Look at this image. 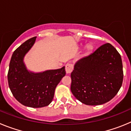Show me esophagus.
Instances as JSON below:
<instances>
[{
    "label": "esophagus",
    "mask_w": 131,
    "mask_h": 131,
    "mask_svg": "<svg viewBox=\"0 0 131 131\" xmlns=\"http://www.w3.org/2000/svg\"><path fill=\"white\" fill-rule=\"evenodd\" d=\"M73 69V65L72 63H67L66 65V71L67 74L71 73Z\"/></svg>",
    "instance_id": "obj_1"
}]
</instances>
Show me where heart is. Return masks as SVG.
<instances>
[{
	"instance_id": "b5f03b06",
	"label": "heart",
	"mask_w": 131,
	"mask_h": 131,
	"mask_svg": "<svg viewBox=\"0 0 131 131\" xmlns=\"http://www.w3.org/2000/svg\"><path fill=\"white\" fill-rule=\"evenodd\" d=\"M85 49H86V53L91 52L92 50H93V46H92V44H89V45H87L86 46V48H85Z\"/></svg>"
}]
</instances>
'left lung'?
I'll return each instance as SVG.
<instances>
[{"mask_svg":"<svg viewBox=\"0 0 131 131\" xmlns=\"http://www.w3.org/2000/svg\"><path fill=\"white\" fill-rule=\"evenodd\" d=\"M71 78V92L77 100L91 106L105 104L122 85L121 55L111 44L102 45L75 64Z\"/></svg>","mask_w":131,"mask_h":131,"instance_id":"8db88e82","label":"left lung"}]
</instances>
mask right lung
<instances>
[{
	"instance_id": "1",
	"label": "right lung",
	"mask_w": 131,
	"mask_h": 131,
	"mask_svg": "<svg viewBox=\"0 0 131 131\" xmlns=\"http://www.w3.org/2000/svg\"><path fill=\"white\" fill-rule=\"evenodd\" d=\"M37 37L31 38L14 52L10 60L8 81L12 93L19 102L31 107H42L52 101L56 86L66 75L65 67L39 73L27 71L23 60Z\"/></svg>"
}]
</instances>
